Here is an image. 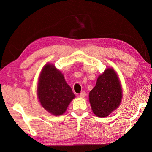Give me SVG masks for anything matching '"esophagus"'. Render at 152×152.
<instances>
[{
  "mask_svg": "<svg viewBox=\"0 0 152 152\" xmlns=\"http://www.w3.org/2000/svg\"><path fill=\"white\" fill-rule=\"evenodd\" d=\"M86 96V92L85 91H82L80 94V97H84Z\"/></svg>",
  "mask_w": 152,
  "mask_h": 152,
  "instance_id": "obj_1",
  "label": "esophagus"
}]
</instances>
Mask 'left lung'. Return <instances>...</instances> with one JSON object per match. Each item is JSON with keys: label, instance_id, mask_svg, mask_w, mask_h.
Here are the masks:
<instances>
[{"label": "left lung", "instance_id": "obj_1", "mask_svg": "<svg viewBox=\"0 0 152 152\" xmlns=\"http://www.w3.org/2000/svg\"><path fill=\"white\" fill-rule=\"evenodd\" d=\"M122 89L119 78L113 68H108L99 76L96 86L89 93V101L95 115L105 117L119 107Z\"/></svg>", "mask_w": 152, "mask_h": 152}]
</instances>
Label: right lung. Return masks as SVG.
I'll list each match as a JSON object with an SVG mask.
<instances>
[{"label":"right lung","mask_w":152,"mask_h":152,"mask_svg":"<svg viewBox=\"0 0 152 152\" xmlns=\"http://www.w3.org/2000/svg\"><path fill=\"white\" fill-rule=\"evenodd\" d=\"M37 96L42 106L54 115H62L75 97L63 74L51 64H46L41 72Z\"/></svg>","instance_id":"obj_1"}]
</instances>
